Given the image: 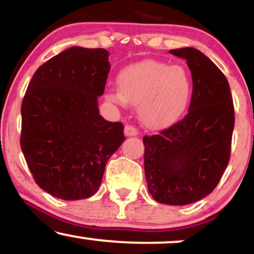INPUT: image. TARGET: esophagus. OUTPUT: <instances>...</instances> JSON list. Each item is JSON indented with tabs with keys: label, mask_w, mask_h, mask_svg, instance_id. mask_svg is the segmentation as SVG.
I'll list each match as a JSON object with an SVG mask.
<instances>
[{
	"label": "esophagus",
	"mask_w": 254,
	"mask_h": 254,
	"mask_svg": "<svg viewBox=\"0 0 254 254\" xmlns=\"http://www.w3.org/2000/svg\"><path fill=\"white\" fill-rule=\"evenodd\" d=\"M124 133H125V136H127V137L137 136L138 135V131H137L136 127H132V125H125Z\"/></svg>",
	"instance_id": "1"
}]
</instances>
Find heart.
I'll return each mask as SVG.
<instances>
[{
    "label": "heart",
    "instance_id": "obj_1",
    "mask_svg": "<svg viewBox=\"0 0 254 254\" xmlns=\"http://www.w3.org/2000/svg\"><path fill=\"white\" fill-rule=\"evenodd\" d=\"M117 85L118 91H111L109 99L119 105H136L140 122L150 129H162L179 121L193 93L188 69L157 60L125 67Z\"/></svg>",
    "mask_w": 254,
    "mask_h": 254
}]
</instances>
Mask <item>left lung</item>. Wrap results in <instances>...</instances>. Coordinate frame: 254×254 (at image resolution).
Instances as JSON below:
<instances>
[{"mask_svg":"<svg viewBox=\"0 0 254 254\" xmlns=\"http://www.w3.org/2000/svg\"><path fill=\"white\" fill-rule=\"evenodd\" d=\"M170 53L187 60L193 93L185 118L143 137L144 172L157 202L183 206L218 186L230 162L234 106L230 84L212 60L191 47Z\"/></svg>","mask_w":254,"mask_h":254,"instance_id":"8db88e82","label":"left lung"}]
</instances>
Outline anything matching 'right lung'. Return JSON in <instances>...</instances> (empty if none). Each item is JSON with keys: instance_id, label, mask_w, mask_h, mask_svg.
<instances>
[{"instance_id": "right-lung-1", "label": "right lung", "mask_w": 254, "mask_h": 254, "mask_svg": "<svg viewBox=\"0 0 254 254\" xmlns=\"http://www.w3.org/2000/svg\"><path fill=\"white\" fill-rule=\"evenodd\" d=\"M109 52L71 47L36 69L24 94L20 144L36 185L63 200L97 193L125 139L121 122L99 115Z\"/></svg>"}]
</instances>
